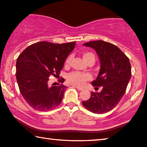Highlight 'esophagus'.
I'll use <instances>...</instances> for the list:
<instances>
[{
  "instance_id": "1",
  "label": "esophagus",
  "mask_w": 147,
  "mask_h": 147,
  "mask_svg": "<svg viewBox=\"0 0 147 147\" xmlns=\"http://www.w3.org/2000/svg\"><path fill=\"white\" fill-rule=\"evenodd\" d=\"M73 87H75V88H77V89H78L79 91H82V90H83V88L81 87H79V86H76V85H73Z\"/></svg>"
}]
</instances>
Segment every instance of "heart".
I'll use <instances>...</instances> for the list:
<instances>
[{"label": "heart", "mask_w": 147, "mask_h": 147, "mask_svg": "<svg viewBox=\"0 0 147 147\" xmlns=\"http://www.w3.org/2000/svg\"><path fill=\"white\" fill-rule=\"evenodd\" d=\"M83 58L85 61V62H88L90 60L94 61V56L92 53L90 52H86L83 54ZM71 57L67 58L65 62V64L68 65L70 62ZM91 76L88 74H83L78 71H73L69 74L67 76V81L69 84L77 85V86H82L87 82V81L91 80Z\"/></svg>", "instance_id": "obj_1"}]
</instances>
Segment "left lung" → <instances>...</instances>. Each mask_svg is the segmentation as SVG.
I'll return each instance as SVG.
<instances>
[{
    "label": "left lung",
    "instance_id": "obj_1",
    "mask_svg": "<svg viewBox=\"0 0 147 147\" xmlns=\"http://www.w3.org/2000/svg\"><path fill=\"white\" fill-rule=\"evenodd\" d=\"M84 46L93 49L100 60V68L94 87H102L100 92H92L89 100L82 104L90 112L104 114L118 105L127 89L131 76L129 60L116 45L103 40L85 42Z\"/></svg>",
    "mask_w": 147,
    "mask_h": 147
}]
</instances>
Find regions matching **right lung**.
Here are the masks:
<instances>
[{"mask_svg":"<svg viewBox=\"0 0 147 147\" xmlns=\"http://www.w3.org/2000/svg\"><path fill=\"white\" fill-rule=\"evenodd\" d=\"M75 42L56 44L36 42L20 54L16 62V80L25 100L33 109L49 111L62 102L67 87H49V77L59 76ZM64 79L60 82L63 83Z\"/></svg>","mask_w":147,"mask_h":147,"instance_id":"add662e5","label":"right lung"}]
</instances>
